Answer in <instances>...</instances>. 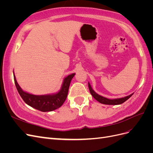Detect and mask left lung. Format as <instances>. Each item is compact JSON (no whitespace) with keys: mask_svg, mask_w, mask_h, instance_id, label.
Segmentation results:
<instances>
[{"mask_svg":"<svg viewBox=\"0 0 153 153\" xmlns=\"http://www.w3.org/2000/svg\"><path fill=\"white\" fill-rule=\"evenodd\" d=\"M88 86H89V89L90 92H91V95L93 96V98L98 101H99L100 103H102V104H105V105H116L122 104L124 102H125V101H126V100H128L133 95V94H131L129 95L128 96L124 97V98L114 99V100H110V99L105 98V97H103V96H101L97 94L96 92H95L93 91V89H92V87H91L89 83H88Z\"/></svg>","mask_w":153,"mask_h":153,"instance_id":"left-lung-1","label":"left lung"}]
</instances>
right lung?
Here are the masks:
<instances>
[{"instance_id": "obj_1", "label": "right lung", "mask_w": 153, "mask_h": 153, "mask_svg": "<svg viewBox=\"0 0 153 153\" xmlns=\"http://www.w3.org/2000/svg\"><path fill=\"white\" fill-rule=\"evenodd\" d=\"M75 75V73H73L64 78L61 89L59 92L54 94L48 95L39 96L27 93L23 91L20 85L18 84L15 74H14V80L18 93L25 103L41 112H50L61 107L64 103L68 96L69 85Z\"/></svg>"}]
</instances>
